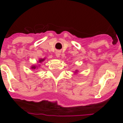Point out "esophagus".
I'll use <instances>...</instances> for the list:
<instances>
[{"instance_id":"1","label":"esophagus","mask_w":123,"mask_h":123,"mask_svg":"<svg viewBox=\"0 0 123 123\" xmlns=\"http://www.w3.org/2000/svg\"><path fill=\"white\" fill-rule=\"evenodd\" d=\"M60 55H61V53H60V52H56V56H57V57H60Z\"/></svg>"}]
</instances>
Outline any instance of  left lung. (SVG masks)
<instances>
[{
  "label": "left lung",
  "mask_w": 123,
  "mask_h": 123,
  "mask_svg": "<svg viewBox=\"0 0 123 123\" xmlns=\"http://www.w3.org/2000/svg\"><path fill=\"white\" fill-rule=\"evenodd\" d=\"M77 70H76V71H75V73H77Z\"/></svg>",
  "instance_id": "left-lung-1"
}]
</instances>
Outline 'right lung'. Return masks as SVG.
<instances>
[{
    "label": "right lung",
    "instance_id": "obj_1",
    "mask_svg": "<svg viewBox=\"0 0 123 123\" xmlns=\"http://www.w3.org/2000/svg\"><path fill=\"white\" fill-rule=\"evenodd\" d=\"M44 61V59H41L39 60V62H41ZM31 68L32 69H35L36 68V66H32L31 67Z\"/></svg>",
    "mask_w": 123,
    "mask_h": 123
}]
</instances>
